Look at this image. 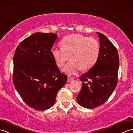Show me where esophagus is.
I'll use <instances>...</instances> for the list:
<instances>
[{
  "label": "esophagus",
  "mask_w": 133,
  "mask_h": 133,
  "mask_svg": "<svg viewBox=\"0 0 133 133\" xmlns=\"http://www.w3.org/2000/svg\"><path fill=\"white\" fill-rule=\"evenodd\" d=\"M73 80V78H72L70 76H68V82H70V81H72Z\"/></svg>",
  "instance_id": "34e87169"
}]
</instances>
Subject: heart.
<instances>
[{"instance_id":"1","label":"heart","mask_w":133,"mask_h":133,"mask_svg":"<svg viewBox=\"0 0 133 133\" xmlns=\"http://www.w3.org/2000/svg\"><path fill=\"white\" fill-rule=\"evenodd\" d=\"M61 45L52 48V54L59 67L63 66L70 56L72 60L63 69L68 74H76L81 69H90L98 60L99 44L94 37L69 35L62 39Z\"/></svg>"}]
</instances>
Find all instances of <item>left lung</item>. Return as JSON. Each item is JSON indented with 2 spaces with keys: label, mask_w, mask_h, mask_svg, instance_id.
Returning a JSON list of instances; mask_svg holds the SVG:
<instances>
[{
  "label": "left lung",
  "mask_w": 133,
  "mask_h": 133,
  "mask_svg": "<svg viewBox=\"0 0 133 133\" xmlns=\"http://www.w3.org/2000/svg\"><path fill=\"white\" fill-rule=\"evenodd\" d=\"M99 39V54L96 64L81 75V89L77 101L82 107L93 109L107 101L118 81L119 56L117 50L104 35L97 32Z\"/></svg>",
  "instance_id": "obj_1"
}]
</instances>
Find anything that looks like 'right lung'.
<instances>
[{"label": "right lung", "mask_w": 133, "mask_h": 133, "mask_svg": "<svg viewBox=\"0 0 133 133\" xmlns=\"http://www.w3.org/2000/svg\"><path fill=\"white\" fill-rule=\"evenodd\" d=\"M57 37L53 33L34 34L19 44L14 54V86L25 104L37 110L51 108L67 81L52 54Z\"/></svg>", "instance_id": "add662e5"}]
</instances>
